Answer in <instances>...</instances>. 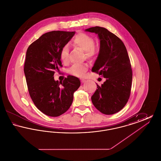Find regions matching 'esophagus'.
I'll return each mask as SVG.
<instances>
[{
	"mask_svg": "<svg viewBox=\"0 0 161 161\" xmlns=\"http://www.w3.org/2000/svg\"><path fill=\"white\" fill-rule=\"evenodd\" d=\"M85 81H86V80H84V79H81V82L82 83H83Z\"/></svg>",
	"mask_w": 161,
	"mask_h": 161,
	"instance_id": "esophagus-1",
	"label": "esophagus"
}]
</instances>
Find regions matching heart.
I'll return each instance as SVG.
<instances>
[{
  "instance_id": "heart-1",
  "label": "heart",
  "mask_w": 161,
  "mask_h": 161,
  "mask_svg": "<svg viewBox=\"0 0 161 161\" xmlns=\"http://www.w3.org/2000/svg\"><path fill=\"white\" fill-rule=\"evenodd\" d=\"M94 43L93 38L85 33L78 34L73 39V44L84 51L86 57L89 58L95 57L98 53V48ZM69 46L68 45L63 46L60 51V57L64 64H67L69 62ZM87 69L88 66L87 64H75L70 68L69 72L74 76L83 77Z\"/></svg>"
}]
</instances>
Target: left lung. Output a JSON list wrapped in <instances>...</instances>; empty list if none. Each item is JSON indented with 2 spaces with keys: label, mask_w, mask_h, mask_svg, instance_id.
I'll return each mask as SVG.
<instances>
[{
  "label": "left lung",
  "mask_w": 161,
  "mask_h": 161,
  "mask_svg": "<svg viewBox=\"0 0 161 161\" xmlns=\"http://www.w3.org/2000/svg\"><path fill=\"white\" fill-rule=\"evenodd\" d=\"M98 34L100 51L92 71L106 80L91 97L100 112L113 115L120 111L129 99L132 81L130 58L123 42L107 29L95 26L85 30Z\"/></svg>",
  "instance_id": "8db88e82"
}]
</instances>
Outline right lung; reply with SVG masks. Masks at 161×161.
<instances>
[{"instance_id": "obj_1", "label": "right lung", "mask_w": 161, "mask_h": 161, "mask_svg": "<svg viewBox=\"0 0 161 161\" xmlns=\"http://www.w3.org/2000/svg\"><path fill=\"white\" fill-rule=\"evenodd\" d=\"M75 33V31L46 32L31 43L26 51L24 73L28 91L38 110L49 116H58L69 109L74 93L81 84L77 77L72 75L60 82L54 78L55 72L62 66L60 57L61 48Z\"/></svg>"}]
</instances>
